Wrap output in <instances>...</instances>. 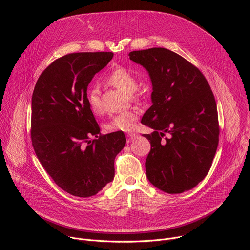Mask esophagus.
<instances>
[{"label": "esophagus", "instance_id": "obj_1", "mask_svg": "<svg viewBox=\"0 0 250 250\" xmlns=\"http://www.w3.org/2000/svg\"><path fill=\"white\" fill-rule=\"evenodd\" d=\"M136 136H137V134H135V133H128V134H127V141L130 142V141L133 140Z\"/></svg>", "mask_w": 250, "mask_h": 250}]
</instances>
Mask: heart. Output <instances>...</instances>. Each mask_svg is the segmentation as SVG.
Instances as JSON below:
<instances>
[{
  "label": "heart",
  "instance_id": "1",
  "mask_svg": "<svg viewBox=\"0 0 250 250\" xmlns=\"http://www.w3.org/2000/svg\"><path fill=\"white\" fill-rule=\"evenodd\" d=\"M105 81L111 86L122 91L125 94L132 95L138 88L137 78L125 67H117L112 72L106 76ZM88 104L90 109L94 114L102 113V104L99 97V91L93 89L88 93ZM139 117L137 110H131L123 112L115 116L108 124L105 128L110 131H124L131 132L136 126V122Z\"/></svg>",
  "mask_w": 250,
  "mask_h": 250
}]
</instances>
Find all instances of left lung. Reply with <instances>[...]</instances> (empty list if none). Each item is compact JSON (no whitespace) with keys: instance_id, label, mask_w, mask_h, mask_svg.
<instances>
[{"instance_id":"1","label":"left lung","mask_w":250,"mask_h":250,"mask_svg":"<svg viewBox=\"0 0 250 250\" xmlns=\"http://www.w3.org/2000/svg\"><path fill=\"white\" fill-rule=\"evenodd\" d=\"M129 59L145 67L152 83V105L141 123L151 127L146 161L149 182L168 194L196 187L207 176L219 145L217 104L201 71L169 49L131 51ZM165 133L168 137H162Z\"/></svg>"}]
</instances>
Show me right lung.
<instances>
[{"mask_svg": "<svg viewBox=\"0 0 250 250\" xmlns=\"http://www.w3.org/2000/svg\"><path fill=\"white\" fill-rule=\"evenodd\" d=\"M113 52L71 53L40 76L31 98V141L42 165L65 192L96 195L115 177L123 131L102 135L87 100L88 85ZM95 136L92 140L90 137Z\"/></svg>", "mask_w": 250, "mask_h": 250, "instance_id": "1", "label": "right lung"}]
</instances>
